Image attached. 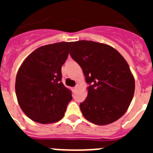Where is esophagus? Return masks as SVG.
Listing matches in <instances>:
<instances>
[{"label":"esophagus","instance_id":"esophagus-1","mask_svg":"<svg viewBox=\"0 0 153 153\" xmlns=\"http://www.w3.org/2000/svg\"><path fill=\"white\" fill-rule=\"evenodd\" d=\"M77 88H78V86H74V88H73V90H74V91H76V90H77Z\"/></svg>","mask_w":153,"mask_h":153}]
</instances>
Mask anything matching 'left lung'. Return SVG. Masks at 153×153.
I'll use <instances>...</instances> for the list:
<instances>
[{
	"mask_svg": "<svg viewBox=\"0 0 153 153\" xmlns=\"http://www.w3.org/2000/svg\"><path fill=\"white\" fill-rule=\"evenodd\" d=\"M70 56L80 66L89 84L87 97L79 104L83 117L99 126L123 117L134 95L135 80L120 53L105 44L73 42Z\"/></svg>",
	"mask_w": 153,
	"mask_h": 153,
	"instance_id": "obj_1",
	"label": "left lung"
}]
</instances>
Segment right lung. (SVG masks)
Wrapping results in <instances>:
<instances>
[{
  "label": "right lung",
  "instance_id": "right-lung-1",
  "mask_svg": "<svg viewBox=\"0 0 153 153\" xmlns=\"http://www.w3.org/2000/svg\"><path fill=\"white\" fill-rule=\"evenodd\" d=\"M72 42L43 46L25 59L16 76L17 101L27 117L42 124L64 116L72 93L62 83L61 67Z\"/></svg>",
  "mask_w": 153,
  "mask_h": 153
}]
</instances>
